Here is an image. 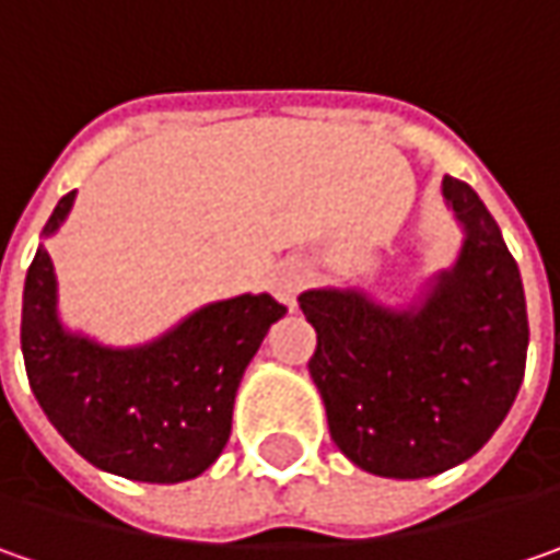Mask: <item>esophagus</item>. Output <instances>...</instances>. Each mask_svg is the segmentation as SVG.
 I'll return each instance as SVG.
<instances>
[{"label":"esophagus","mask_w":560,"mask_h":560,"mask_svg":"<svg viewBox=\"0 0 560 560\" xmlns=\"http://www.w3.org/2000/svg\"><path fill=\"white\" fill-rule=\"evenodd\" d=\"M306 279H310V269H306L301 259H284V262L276 266V272H272V294L279 298L281 304L294 306Z\"/></svg>","instance_id":"1"}]
</instances>
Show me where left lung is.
Here are the masks:
<instances>
[{
  "label": "left lung",
  "instance_id": "8db88e82",
  "mask_svg": "<svg viewBox=\"0 0 560 560\" xmlns=\"http://www.w3.org/2000/svg\"><path fill=\"white\" fill-rule=\"evenodd\" d=\"M460 247L451 266L382 301L360 284L298 298L316 328L310 376L328 432L360 470L423 479L470 460L504 423L529 348L521 269L470 184L445 175Z\"/></svg>",
  "mask_w": 560,
  "mask_h": 560
}]
</instances>
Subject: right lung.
I'll return each mask as SVG.
<instances>
[{
    "instance_id": "1",
    "label": "right lung",
    "mask_w": 560,
    "mask_h": 560,
    "mask_svg": "<svg viewBox=\"0 0 560 560\" xmlns=\"http://www.w3.org/2000/svg\"><path fill=\"white\" fill-rule=\"evenodd\" d=\"M74 197L71 190L52 209L24 279L21 353L31 392L93 467L135 482L194 479L225 448L244 370L288 306L272 294H237L121 348L71 328L46 241L59 234Z\"/></svg>"
}]
</instances>
